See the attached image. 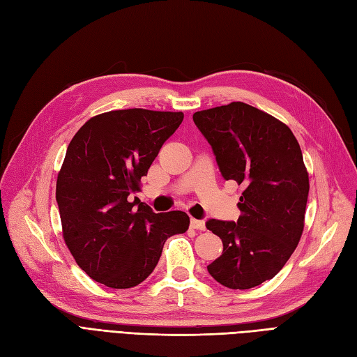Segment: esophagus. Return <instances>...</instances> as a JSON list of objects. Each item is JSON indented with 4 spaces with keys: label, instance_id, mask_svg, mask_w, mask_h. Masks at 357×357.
Segmentation results:
<instances>
[{
    "label": "esophagus",
    "instance_id": "esophagus-1",
    "mask_svg": "<svg viewBox=\"0 0 357 357\" xmlns=\"http://www.w3.org/2000/svg\"><path fill=\"white\" fill-rule=\"evenodd\" d=\"M190 228L198 229V231H204L205 229V222L198 220V219H190Z\"/></svg>",
    "mask_w": 357,
    "mask_h": 357
}]
</instances>
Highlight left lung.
I'll use <instances>...</instances> for the list:
<instances>
[{"label":"left lung","instance_id":"8db88e82","mask_svg":"<svg viewBox=\"0 0 357 357\" xmlns=\"http://www.w3.org/2000/svg\"><path fill=\"white\" fill-rule=\"evenodd\" d=\"M193 122L213 149L225 180L244 186L236 222L210 219L222 255L207 269L229 289H252L275 277L304 231L308 172L289 126L244 102L197 112Z\"/></svg>","mask_w":357,"mask_h":357}]
</instances>
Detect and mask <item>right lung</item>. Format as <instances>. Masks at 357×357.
Returning <instances> with one entry per match:
<instances>
[{
    "instance_id": "obj_1",
    "label": "right lung",
    "mask_w": 357,
    "mask_h": 357,
    "mask_svg": "<svg viewBox=\"0 0 357 357\" xmlns=\"http://www.w3.org/2000/svg\"><path fill=\"white\" fill-rule=\"evenodd\" d=\"M181 112L114 110L89 119L58 174L63 240L95 282L129 289L153 273L165 241L186 232L185 211L155 213L132 201L139 180L183 122Z\"/></svg>"
}]
</instances>
